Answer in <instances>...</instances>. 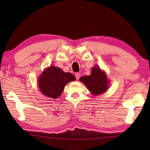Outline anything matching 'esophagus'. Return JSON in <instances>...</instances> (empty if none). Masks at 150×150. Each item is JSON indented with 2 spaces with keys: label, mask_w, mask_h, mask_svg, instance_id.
<instances>
[{
  "label": "esophagus",
  "mask_w": 150,
  "mask_h": 150,
  "mask_svg": "<svg viewBox=\"0 0 150 150\" xmlns=\"http://www.w3.org/2000/svg\"><path fill=\"white\" fill-rule=\"evenodd\" d=\"M75 77H76V79H77V80H79V79H80V76H81V75L79 74V73H76L75 74Z\"/></svg>",
  "instance_id": "34e87169"
}]
</instances>
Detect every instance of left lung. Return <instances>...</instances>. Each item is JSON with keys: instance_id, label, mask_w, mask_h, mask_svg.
Listing matches in <instances>:
<instances>
[{"instance_id": "left-lung-1", "label": "left lung", "mask_w": 150, "mask_h": 150, "mask_svg": "<svg viewBox=\"0 0 150 150\" xmlns=\"http://www.w3.org/2000/svg\"><path fill=\"white\" fill-rule=\"evenodd\" d=\"M79 80L83 82L93 95L103 94L108 90L109 86L106 74L97 66L91 69L90 75L83 76Z\"/></svg>"}]
</instances>
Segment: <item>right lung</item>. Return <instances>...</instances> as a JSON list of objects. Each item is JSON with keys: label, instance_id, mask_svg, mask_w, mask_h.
Here are the masks:
<instances>
[{"label": "right lung", "instance_id": "obj_1", "mask_svg": "<svg viewBox=\"0 0 150 150\" xmlns=\"http://www.w3.org/2000/svg\"><path fill=\"white\" fill-rule=\"evenodd\" d=\"M75 80L71 73H65L59 68L51 66L44 70L38 80V84L44 95L57 98L62 94L68 82Z\"/></svg>", "mask_w": 150, "mask_h": 150}]
</instances>
